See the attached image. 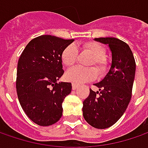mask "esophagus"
I'll use <instances>...</instances> for the list:
<instances>
[{"label": "esophagus", "mask_w": 148, "mask_h": 148, "mask_svg": "<svg viewBox=\"0 0 148 148\" xmlns=\"http://www.w3.org/2000/svg\"><path fill=\"white\" fill-rule=\"evenodd\" d=\"M71 86H72V90H77V87H78V84H77V83H72Z\"/></svg>", "instance_id": "esophagus-1"}]
</instances>
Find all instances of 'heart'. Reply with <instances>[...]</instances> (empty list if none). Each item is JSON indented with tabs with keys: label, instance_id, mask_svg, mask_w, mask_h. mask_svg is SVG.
I'll return each mask as SVG.
<instances>
[{
	"label": "heart",
	"instance_id": "1",
	"mask_svg": "<svg viewBox=\"0 0 148 148\" xmlns=\"http://www.w3.org/2000/svg\"><path fill=\"white\" fill-rule=\"evenodd\" d=\"M82 49L88 52L93 56V58L90 62V66L95 65L100 75H104L108 71L109 64L105 58V49L99 43L95 42H87L82 45ZM78 58V49L74 44L66 46L62 53V63L70 67L77 62ZM97 77V71L95 67H82L76 66L71 68L66 72V77L68 81L73 82L82 83L91 81Z\"/></svg>",
	"mask_w": 148,
	"mask_h": 148
}]
</instances>
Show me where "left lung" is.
<instances>
[{"instance_id": "obj_1", "label": "left lung", "mask_w": 148, "mask_h": 148, "mask_svg": "<svg viewBox=\"0 0 148 148\" xmlns=\"http://www.w3.org/2000/svg\"><path fill=\"white\" fill-rule=\"evenodd\" d=\"M95 41L108 44L112 53L110 69L105 77L95 84L99 91L90 89L83 101V117L92 127L104 129L122 117L132 96L136 62L128 44L116 38H96Z\"/></svg>"}]
</instances>
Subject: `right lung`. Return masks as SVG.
<instances>
[{"label": "right lung", "mask_w": 148, "mask_h": 148, "mask_svg": "<svg viewBox=\"0 0 148 148\" xmlns=\"http://www.w3.org/2000/svg\"><path fill=\"white\" fill-rule=\"evenodd\" d=\"M74 39L41 35L32 39L17 65L16 91L26 115L40 126L57 123L62 102L71 93V83L57 82L64 73L62 53Z\"/></svg>", "instance_id": "right-lung-1"}]
</instances>
